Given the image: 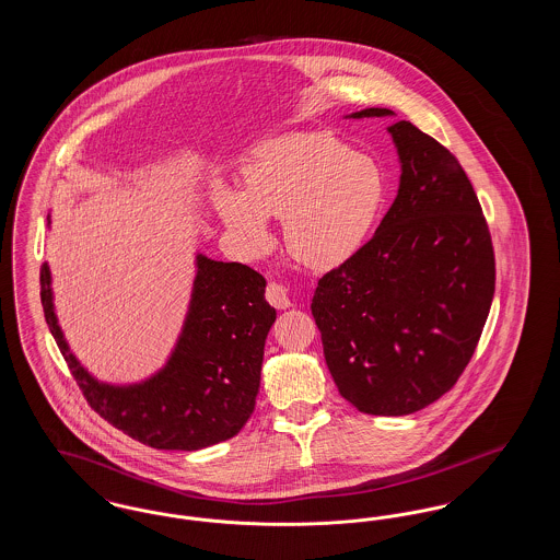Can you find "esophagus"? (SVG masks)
Here are the masks:
<instances>
[{"mask_svg": "<svg viewBox=\"0 0 560 560\" xmlns=\"http://www.w3.org/2000/svg\"><path fill=\"white\" fill-rule=\"evenodd\" d=\"M267 300L275 308H290V306H292L290 292H288V288L281 285V283H268Z\"/></svg>", "mask_w": 560, "mask_h": 560, "instance_id": "1", "label": "esophagus"}]
</instances>
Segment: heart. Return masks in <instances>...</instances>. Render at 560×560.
Wrapping results in <instances>:
<instances>
[{
	"label": "heart",
	"instance_id": "1",
	"mask_svg": "<svg viewBox=\"0 0 560 560\" xmlns=\"http://www.w3.org/2000/svg\"><path fill=\"white\" fill-rule=\"evenodd\" d=\"M382 201L377 163L327 132L267 140L243 170V192H215L220 220L245 252L265 249L268 218H283L288 252L300 265L319 270L357 254Z\"/></svg>",
	"mask_w": 560,
	"mask_h": 560
}]
</instances>
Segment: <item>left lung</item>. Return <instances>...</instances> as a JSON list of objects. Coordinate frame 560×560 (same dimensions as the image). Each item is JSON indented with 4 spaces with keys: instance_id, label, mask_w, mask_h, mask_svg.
I'll use <instances>...</instances> for the list:
<instances>
[{
    "instance_id": "1",
    "label": "left lung",
    "mask_w": 560,
    "mask_h": 560,
    "mask_svg": "<svg viewBox=\"0 0 560 560\" xmlns=\"http://www.w3.org/2000/svg\"><path fill=\"white\" fill-rule=\"evenodd\" d=\"M372 107L348 117H393ZM399 190L375 235L319 279L313 317L340 395L372 416L443 397L479 345L495 258L464 167L409 121L388 126Z\"/></svg>"
}]
</instances>
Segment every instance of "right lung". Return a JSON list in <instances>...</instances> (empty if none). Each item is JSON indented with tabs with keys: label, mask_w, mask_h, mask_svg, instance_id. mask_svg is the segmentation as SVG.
<instances>
[{
	"label": "right lung",
	"mask_w": 560,
	"mask_h": 560,
	"mask_svg": "<svg viewBox=\"0 0 560 560\" xmlns=\"http://www.w3.org/2000/svg\"><path fill=\"white\" fill-rule=\"evenodd\" d=\"M195 281L176 347L165 365L133 384L88 372L54 313L52 275L42 267V306L54 340L90 407L108 424L155 450L197 452L235 436L256 407L265 342L277 311L267 279L240 262L195 256Z\"/></svg>",
	"instance_id": "right-lung-1"
}]
</instances>
